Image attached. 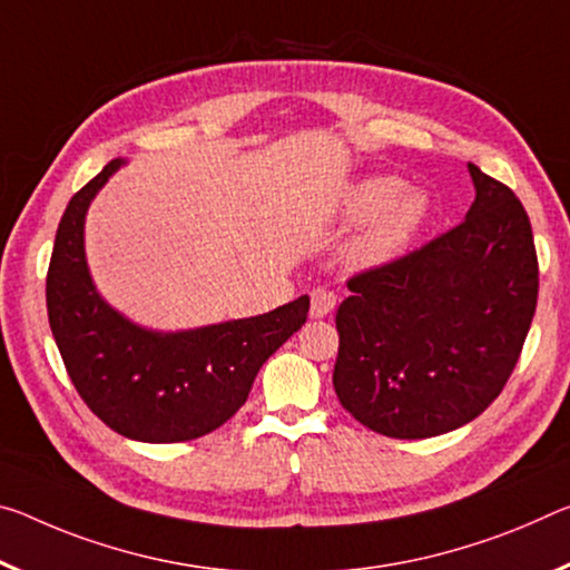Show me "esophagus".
I'll return each instance as SVG.
<instances>
[{
	"instance_id": "obj_1",
	"label": "esophagus",
	"mask_w": 570,
	"mask_h": 570,
	"mask_svg": "<svg viewBox=\"0 0 570 570\" xmlns=\"http://www.w3.org/2000/svg\"><path fill=\"white\" fill-rule=\"evenodd\" d=\"M337 306V296H334L330 288H314L312 292V304H309V317L312 320H322Z\"/></svg>"
}]
</instances>
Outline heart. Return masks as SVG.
Wrapping results in <instances>:
<instances>
[{"mask_svg": "<svg viewBox=\"0 0 570 570\" xmlns=\"http://www.w3.org/2000/svg\"><path fill=\"white\" fill-rule=\"evenodd\" d=\"M334 213L347 223H365L347 243L345 261L357 271H373L409 248L429 215V195L405 187L395 175H367L342 189Z\"/></svg>", "mask_w": 570, "mask_h": 570, "instance_id": "obj_1", "label": "heart"}]
</instances>
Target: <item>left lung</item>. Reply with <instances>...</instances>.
Masks as SVG:
<instances>
[{
    "instance_id": "left-lung-1",
    "label": "left lung",
    "mask_w": 570,
    "mask_h": 570,
    "mask_svg": "<svg viewBox=\"0 0 570 570\" xmlns=\"http://www.w3.org/2000/svg\"><path fill=\"white\" fill-rule=\"evenodd\" d=\"M474 203L454 230L350 278L332 383L363 426L429 439L476 419L508 383L538 304V256L510 187L466 165Z\"/></svg>"
}]
</instances>
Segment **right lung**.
<instances>
[{
    "mask_svg": "<svg viewBox=\"0 0 570 570\" xmlns=\"http://www.w3.org/2000/svg\"><path fill=\"white\" fill-rule=\"evenodd\" d=\"M126 165H108L70 197L48 268V317L80 399L108 429L175 444L223 426L246 403L261 365L306 322L309 296L258 317L193 330H151L108 304L86 258V215Z\"/></svg>",
    "mask_w": 570,
    "mask_h": 570,
    "instance_id": "1",
    "label": "right lung"
}]
</instances>
